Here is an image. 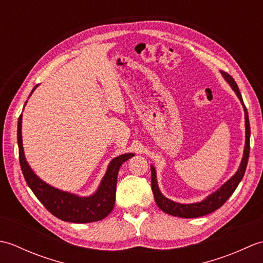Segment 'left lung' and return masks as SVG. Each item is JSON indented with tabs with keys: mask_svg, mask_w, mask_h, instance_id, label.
Masks as SVG:
<instances>
[{
	"mask_svg": "<svg viewBox=\"0 0 263 263\" xmlns=\"http://www.w3.org/2000/svg\"><path fill=\"white\" fill-rule=\"evenodd\" d=\"M220 73L228 85L231 86L234 92L236 93V96L239 99V102H241L244 109L245 144H244V152H243L241 164H239L238 170L236 171L235 174H234L230 180L222 184L219 189L216 190V191L212 192L211 194H209L208 197L204 198L202 201H199V202H194V203H180V202H175V201H173L168 198H166L159 190L156 168L154 167V165H150V167H152V189L154 192L155 201L159 208L168 215L175 216V217H182V218H195V217H201V216L211 214L212 211L220 208V206L224 204L228 199H230L231 195L236 190L239 182L242 181L245 170H247L249 155H250V136H251L248 109L245 107L242 95L239 92L237 83L233 79V77L222 71H220Z\"/></svg>",
	"mask_w": 263,
	"mask_h": 263,
	"instance_id": "left-lung-1",
	"label": "left lung"
}]
</instances>
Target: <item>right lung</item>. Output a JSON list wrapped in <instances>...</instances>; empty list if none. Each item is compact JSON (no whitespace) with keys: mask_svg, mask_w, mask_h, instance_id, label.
<instances>
[{"mask_svg":"<svg viewBox=\"0 0 263 263\" xmlns=\"http://www.w3.org/2000/svg\"><path fill=\"white\" fill-rule=\"evenodd\" d=\"M37 87L38 85L33 87L29 97ZM21 130L22 114L18 120V133H16L22 174L33 194L52 215L61 220L77 222V224L98 221L109 215L115 204L116 182L120 167L124 161L133 157L135 154H123L111 159L96 191L88 197H81V195L62 191V190L49 185L48 183L43 181L41 177L35 174V172L31 170L26 159L24 147H22Z\"/></svg>","mask_w":263,"mask_h":263,"instance_id":"add662e5","label":"right lung"}]
</instances>
